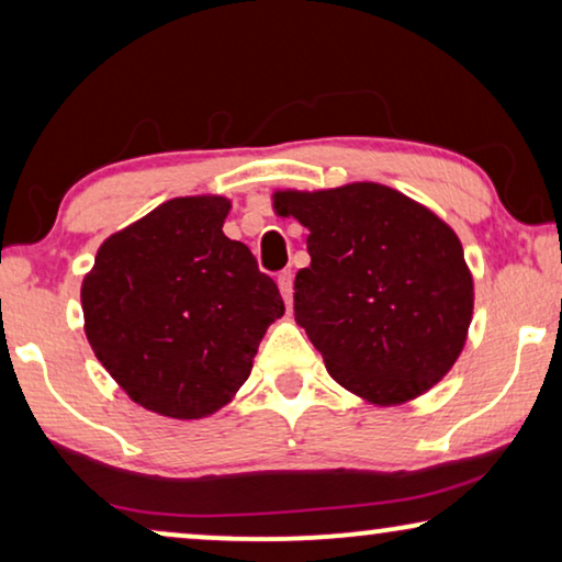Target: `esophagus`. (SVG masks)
<instances>
[{
	"mask_svg": "<svg viewBox=\"0 0 562 562\" xmlns=\"http://www.w3.org/2000/svg\"><path fill=\"white\" fill-rule=\"evenodd\" d=\"M279 289H281L283 302H286V306H291V299H294V276H291V271L279 273Z\"/></svg>",
	"mask_w": 562,
	"mask_h": 562,
	"instance_id": "esophagus-1",
	"label": "esophagus"
}]
</instances>
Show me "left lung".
Instances as JSON below:
<instances>
[{"label": "left lung", "instance_id": "obj_1", "mask_svg": "<svg viewBox=\"0 0 562 562\" xmlns=\"http://www.w3.org/2000/svg\"><path fill=\"white\" fill-rule=\"evenodd\" d=\"M273 212L310 229L294 317L342 389L396 406L445 379L473 319V276L448 222L373 181L273 191Z\"/></svg>", "mask_w": 562, "mask_h": 562}]
</instances>
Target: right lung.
I'll return each mask as SVG.
<instances>
[{"instance_id":"add662e5","label":"right lung","mask_w":562,"mask_h":562,"mask_svg":"<svg viewBox=\"0 0 562 562\" xmlns=\"http://www.w3.org/2000/svg\"><path fill=\"white\" fill-rule=\"evenodd\" d=\"M229 199L176 196L99 245L83 276L87 340L135 404L202 419L233 402L283 299L248 245L222 233Z\"/></svg>"}]
</instances>
